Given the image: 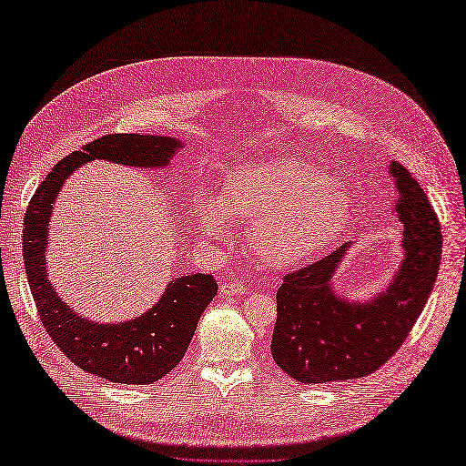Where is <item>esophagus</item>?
I'll return each instance as SVG.
<instances>
[{
    "mask_svg": "<svg viewBox=\"0 0 466 466\" xmlns=\"http://www.w3.org/2000/svg\"><path fill=\"white\" fill-rule=\"evenodd\" d=\"M219 293L223 295H243L245 293V284L237 279H223L219 286Z\"/></svg>",
    "mask_w": 466,
    "mask_h": 466,
    "instance_id": "obj_1",
    "label": "esophagus"
}]
</instances>
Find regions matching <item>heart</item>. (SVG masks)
Segmentation results:
<instances>
[{
  "label": "heart",
  "instance_id": "heart-1",
  "mask_svg": "<svg viewBox=\"0 0 466 466\" xmlns=\"http://www.w3.org/2000/svg\"><path fill=\"white\" fill-rule=\"evenodd\" d=\"M354 216L350 194L319 167L298 159L255 163L237 173L221 198L206 192L198 204V229L228 243L233 223H250L257 258L279 270L298 268L334 245Z\"/></svg>",
  "mask_w": 466,
  "mask_h": 466
}]
</instances>
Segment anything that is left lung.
<instances>
[{"label":"left lung","mask_w":466,"mask_h":466,"mask_svg":"<svg viewBox=\"0 0 466 466\" xmlns=\"http://www.w3.org/2000/svg\"><path fill=\"white\" fill-rule=\"evenodd\" d=\"M389 175L402 223V260L389 284L368 299L336 291L334 276L351 243L288 274L279 286L272 358L305 385L360 379L379 370L406 340L433 289L441 260V228L428 196L406 168L390 161Z\"/></svg>","instance_id":"left-lung-1"}]
</instances>
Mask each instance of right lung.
Returning <instances> with one entry per match:
<instances>
[{"label":"right lung","mask_w":466,"mask_h":466,"mask_svg":"<svg viewBox=\"0 0 466 466\" xmlns=\"http://www.w3.org/2000/svg\"><path fill=\"white\" fill-rule=\"evenodd\" d=\"M185 142L173 136L112 134L74 151L40 182L25 214L23 257L42 327L83 371L110 383L149 385L173 371L185 356L198 320L216 298L211 274L168 281L159 301L146 313L122 322H95L69 307L52 286L46 270L50 218L62 187L81 165L95 159L137 168H165Z\"/></svg>","instance_id":"1"}]
</instances>
